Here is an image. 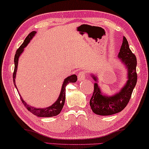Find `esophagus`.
<instances>
[{"mask_svg": "<svg viewBox=\"0 0 149 149\" xmlns=\"http://www.w3.org/2000/svg\"><path fill=\"white\" fill-rule=\"evenodd\" d=\"M86 79V74L84 71H81L78 74V80L79 81H82V80H84Z\"/></svg>", "mask_w": 149, "mask_h": 149, "instance_id": "obj_1", "label": "esophagus"}]
</instances>
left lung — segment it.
<instances>
[{
	"mask_svg": "<svg viewBox=\"0 0 149 149\" xmlns=\"http://www.w3.org/2000/svg\"><path fill=\"white\" fill-rule=\"evenodd\" d=\"M118 57L126 67L127 72V80L120 92L112 96L105 95L98 86L97 77L91 74L95 83H94V91L90 101V105L93 113L98 115L109 116L122 111L128 103L133 90L136 85L137 80L136 57L130 49L128 42L125 36L123 37Z\"/></svg>",
	"mask_w": 149,
	"mask_h": 149,
	"instance_id": "left-lung-1",
	"label": "left lung"
}]
</instances>
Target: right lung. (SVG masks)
I'll use <instances>...</instances> for the list:
<instances>
[{
	"mask_svg": "<svg viewBox=\"0 0 149 149\" xmlns=\"http://www.w3.org/2000/svg\"><path fill=\"white\" fill-rule=\"evenodd\" d=\"M36 33V31H32V32L29 34L28 36L25 38L23 43L21 45L19 48L17 49L16 52H15V57H14V74H13V80H14V84L15 85V87L17 88L16 85H15V77H16V72L17 70V66H18V61H19V58L21 55L24 51V48L27 46V44L29 43L31 39L33 38ZM77 80V77L76 74H72L70 76L68 77L64 80L63 83L62 84L61 90L60 92V94L59 95V97L57 98V101L56 102L52 104V105L46 108H36L34 107L33 106H31L26 103L25 101L23 100V98L21 95L19 96L21 97V100H22L23 105L25 106V107L27 109L28 111H29L31 113H33L35 115L37 116L38 117H52L58 115L61 111L63 107L65 101V88L66 86L70 82H76Z\"/></svg>",
	"mask_w": 149,
	"mask_h": 149,
	"instance_id": "1",
	"label": "right lung"
}]
</instances>
